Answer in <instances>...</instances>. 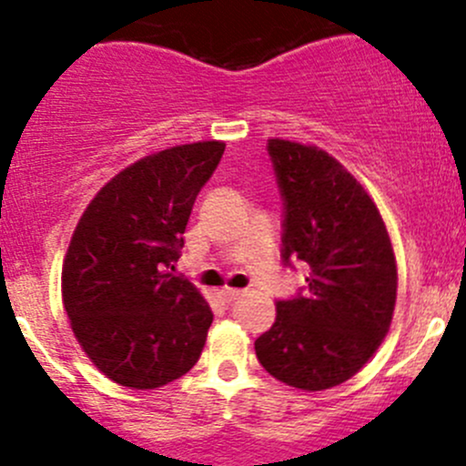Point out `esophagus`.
Returning a JSON list of instances; mask_svg holds the SVG:
<instances>
[{
	"instance_id": "esophagus-1",
	"label": "esophagus",
	"mask_w": 466,
	"mask_h": 466,
	"mask_svg": "<svg viewBox=\"0 0 466 466\" xmlns=\"http://www.w3.org/2000/svg\"><path fill=\"white\" fill-rule=\"evenodd\" d=\"M243 295H246V290H238V289H223V290H220V298H223L228 304L237 302V299H241Z\"/></svg>"
}]
</instances>
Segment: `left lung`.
Wrapping results in <instances>:
<instances>
[{
	"label": "left lung",
	"mask_w": 466,
	"mask_h": 466,
	"mask_svg": "<svg viewBox=\"0 0 466 466\" xmlns=\"http://www.w3.org/2000/svg\"><path fill=\"white\" fill-rule=\"evenodd\" d=\"M284 203L281 261L309 266L307 286L277 299V320L255 340L268 374L299 390L354 377L379 350L397 299L392 243L363 187L316 146L268 139Z\"/></svg>",
	"instance_id": "1"
}]
</instances>
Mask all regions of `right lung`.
<instances>
[{
	"mask_svg": "<svg viewBox=\"0 0 466 466\" xmlns=\"http://www.w3.org/2000/svg\"><path fill=\"white\" fill-rule=\"evenodd\" d=\"M223 150V142H198L139 159L98 191L74 229L65 311L89 360L115 383L162 388L200 359L214 313L171 270Z\"/></svg>",
	"mask_w": 466,
	"mask_h": 466,
	"instance_id": "add662e5",
	"label": "right lung"
}]
</instances>
